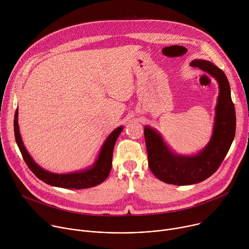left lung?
Returning a JSON list of instances; mask_svg holds the SVG:
<instances>
[{
    "mask_svg": "<svg viewBox=\"0 0 249 249\" xmlns=\"http://www.w3.org/2000/svg\"><path fill=\"white\" fill-rule=\"evenodd\" d=\"M191 66L209 73L220 86L214 131L207 147L196 156H176L163 143L160 134L148 126L144 128L150 169L160 180L173 185L199 183L215 173L226 158L235 135V109L227 76L209 61L194 60Z\"/></svg>",
    "mask_w": 249,
    "mask_h": 249,
    "instance_id": "8db88e82",
    "label": "left lung"
}]
</instances>
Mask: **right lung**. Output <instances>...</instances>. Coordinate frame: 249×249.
Listing matches in <instances>:
<instances>
[{
	"instance_id": "right-lung-1",
	"label": "right lung",
	"mask_w": 249,
	"mask_h": 249,
	"mask_svg": "<svg viewBox=\"0 0 249 249\" xmlns=\"http://www.w3.org/2000/svg\"><path fill=\"white\" fill-rule=\"evenodd\" d=\"M14 129L16 142L19 148V151L22 155V158L27 164L28 168L36 175L37 178L43 182L61 188L67 189H85L96 186L102 183L106 177L108 176L111 166H112V154L115 142L123 130V127L120 126L116 128L104 142V144L100 150L98 159L94 165L85 171H80L76 173H68V174H57L52 173L41 168L37 163L35 162L32 158L29 156L25 150L21 137L19 134L18 124V110L15 114L14 120Z\"/></svg>"
}]
</instances>
